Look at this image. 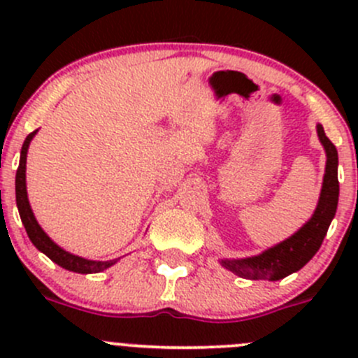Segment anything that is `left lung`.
<instances>
[{
    "label": "left lung",
    "mask_w": 358,
    "mask_h": 358,
    "mask_svg": "<svg viewBox=\"0 0 358 358\" xmlns=\"http://www.w3.org/2000/svg\"><path fill=\"white\" fill-rule=\"evenodd\" d=\"M317 133L327 154L326 175H324L322 192L312 218L303 225L294 236L284 243L266 249L265 252L244 259H222V265L236 275L251 280H279L306 265L313 258L327 229L333 222L338 208L339 182H338V150L334 143L324 133L322 124L317 126Z\"/></svg>",
    "instance_id": "obj_1"
}]
</instances>
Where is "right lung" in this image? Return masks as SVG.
<instances>
[{
    "mask_svg": "<svg viewBox=\"0 0 358 358\" xmlns=\"http://www.w3.org/2000/svg\"><path fill=\"white\" fill-rule=\"evenodd\" d=\"M34 135L36 131H32L29 133L27 138H25L22 150H20V164H19V169H17V176H15L17 208H19L20 220H22L29 239H31V243L34 244L39 251L45 252L52 262H55L57 265H60L62 268L71 270V272L96 273L109 268L110 265H114L115 259H109V262H93V259H85V258H79V256L71 255V252L64 251L62 248L57 246V244L53 243L45 232H43V229L38 225V222H36L31 206H29V201H27V190H25V159H27L29 143H31L32 136Z\"/></svg>",
    "mask_w": 358,
    "mask_h": 358,
    "instance_id": "1",
    "label": "right lung"
}]
</instances>
